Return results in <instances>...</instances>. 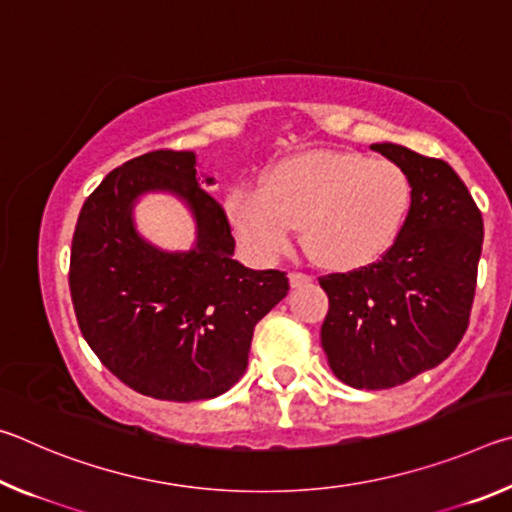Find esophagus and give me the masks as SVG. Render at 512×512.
I'll return each mask as SVG.
<instances>
[{
	"label": "esophagus",
	"instance_id": "esophagus-1",
	"mask_svg": "<svg viewBox=\"0 0 512 512\" xmlns=\"http://www.w3.org/2000/svg\"><path fill=\"white\" fill-rule=\"evenodd\" d=\"M289 282H291V287H302V284H309L311 282V275L302 273V271H291L289 273Z\"/></svg>",
	"mask_w": 512,
	"mask_h": 512
}]
</instances>
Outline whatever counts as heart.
I'll list each match as a JSON object with an SVG mask.
<instances>
[{
    "label": "heart",
    "instance_id": "b5f03b06",
    "mask_svg": "<svg viewBox=\"0 0 512 512\" xmlns=\"http://www.w3.org/2000/svg\"><path fill=\"white\" fill-rule=\"evenodd\" d=\"M411 205V178L397 162L357 151H307L268 167L259 189H230L225 216L259 259L287 253L302 225V241L316 262L357 271L395 246Z\"/></svg>",
    "mask_w": 512,
    "mask_h": 512
}]
</instances>
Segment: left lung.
Instances as JSON below:
<instances>
[{"instance_id":"left-lung-1","label":"left lung","mask_w":512,"mask_h":512,"mask_svg":"<svg viewBox=\"0 0 512 512\" xmlns=\"http://www.w3.org/2000/svg\"><path fill=\"white\" fill-rule=\"evenodd\" d=\"M413 205L395 246L366 268L318 277L329 298L320 345L343 384L381 391L436 368L461 343L474 302L483 216L445 160L397 144Z\"/></svg>"}]
</instances>
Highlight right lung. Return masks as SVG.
I'll list each match as a JSON object with an SVG mask.
<instances>
[{"mask_svg":"<svg viewBox=\"0 0 512 512\" xmlns=\"http://www.w3.org/2000/svg\"><path fill=\"white\" fill-rule=\"evenodd\" d=\"M214 183L194 151H151L112 169L76 221L69 293L83 339L119 381L155 400H210L235 386L255 325L289 291L284 271L232 259L228 216L205 192ZM151 188L193 207L194 251L160 254L136 237L130 205Z\"/></svg>","mask_w":512,"mask_h":512,"instance_id":"add662e5","label":"right lung"}]
</instances>
